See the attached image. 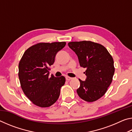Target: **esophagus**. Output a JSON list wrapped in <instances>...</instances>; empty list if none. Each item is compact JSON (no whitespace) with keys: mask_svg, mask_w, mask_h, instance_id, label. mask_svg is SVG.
<instances>
[{"mask_svg":"<svg viewBox=\"0 0 132 132\" xmlns=\"http://www.w3.org/2000/svg\"><path fill=\"white\" fill-rule=\"evenodd\" d=\"M71 79H72V78L71 77H70L69 76H66V80H68V81H69V80H70Z\"/></svg>","mask_w":132,"mask_h":132,"instance_id":"esophagus-1","label":"esophagus"}]
</instances>
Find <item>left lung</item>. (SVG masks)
Wrapping results in <instances>:
<instances>
[{
    "instance_id": "1",
    "label": "left lung",
    "mask_w": 132,
    "mask_h": 132,
    "mask_svg": "<svg viewBox=\"0 0 132 132\" xmlns=\"http://www.w3.org/2000/svg\"><path fill=\"white\" fill-rule=\"evenodd\" d=\"M68 45L77 55L80 66L86 68V80L79 79L78 95L86 101H95L105 94L112 81L113 58L104 46L91 41L70 42Z\"/></svg>"
}]
</instances>
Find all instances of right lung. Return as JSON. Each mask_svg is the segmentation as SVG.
<instances>
[{
	"mask_svg": "<svg viewBox=\"0 0 132 132\" xmlns=\"http://www.w3.org/2000/svg\"><path fill=\"white\" fill-rule=\"evenodd\" d=\"M65 42L39 43L26 51L19 64V77L24 93L33 104L49 107L57 101L65 77H49L50 67Z\"/></svg>",
	"mask_w": 132,
	"mask_h": 132,
	"instance_id": "right-lung-1",
	"label": "right lung"
}]
</instances>
